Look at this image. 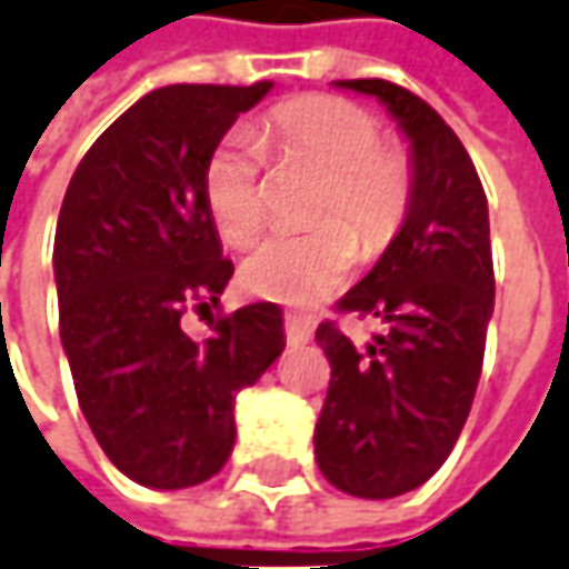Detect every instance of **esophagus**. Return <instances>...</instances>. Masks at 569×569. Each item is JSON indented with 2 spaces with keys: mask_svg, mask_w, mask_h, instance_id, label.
Instances as JSON below:
<instances>
[{
  "mask_svg": "<svg viewBox=\"0 0 569 569\" xmlns=\"http://www.w3.org/2000/svg\"><path fill=\"white\" fill-rule=\"evenodd\" d=\"M284 337H288V347H303V343L312 340V325H309L303 316L288 312V316H284Z\"/></svg>",
  "mask_w": 569,
  "mask_h": 569,
  "instance_id": "34e87169",
  "label": "esophagus"
}]
</instances>
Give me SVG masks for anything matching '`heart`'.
<instances>
[{"label": "heart", "instance_id": "heart-1", "mask_svg": "<svg viewBox=\"0 0 569 569\" xmlns=\"http://www.w3.org/2000/svg\"><path fill=\"white\" fill-rule=\"evenodd\" d=\"M262 142L281 158L322 170L309 203V219H322L297 234L266 238L241 266V284L281 303H312L343 284L359 260L390 244L411 201L409 154L381 142L378 120L335 96H303L262 117ZM262 144L234 129L222 136L203 163V201L229 244H250L262 229ZM356 233L355 239L351 234Z\"/></svg>", "mask_w": 569, "mask_h": 569}]
</instances>
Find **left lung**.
<instances>
[{
	"label": "left lung",
	"mask_w": 569,
	"mask_h": 569,
	"mask_svg": "<svg viewBox=\"0 0 569 569\" xmlns=\"http://www.w3.org/2000/svg\"><path fill=\"white\" fill-rule=\"evenodd\" d=\"M381 101L409 142L411 201L381 260L340 309L383 325L366 350L325 322L331 383L316 425L325 480L356 499L427 483L468 421L496 303L489 207L458 136L427 101L387 80H337Z\"/></svg>",
	"instance_id": "left-lung-1"
}]
</instances>
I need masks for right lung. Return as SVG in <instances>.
Here are the masks:
<instances>
[{
    "label": "right lung",
    "mask_w": 569,
    "mask_h": 569,
    "mask_svg": "<svg viewBox=\"0 0 569 569\" xmlns=\"http://www.w3.org/2000/svg\"><path fill=\"white\" fill-rule=\"evenodd\" d=\"M272 82L163 86L98 136L54 229L61 347L113 468L151 489L198 487L234 446V397L284 350L276 303L219 316L194 340L188 307L232 278L203 201V163Z\"/></svg>",
    "instance_id": "obj_1"
}]
</instances>
